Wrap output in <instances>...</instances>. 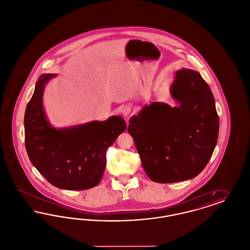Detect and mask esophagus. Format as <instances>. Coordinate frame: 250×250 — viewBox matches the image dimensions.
<instances>
[{
  "label": "esophagus",
  "mask_w": 250,
  "mask_h": 250,
  "mask_svg": "<svg viewBox=\"0 0 250 250\" xmlns=\"http://www.w3.org/2000/svg\"><path fill=\"white\" fill-rule=\"evenodd\" d=\"M122 112H123V114H124L125 117H127V116L130 114L131 107H129V106H125V107L123 108Z\"/></svg>",
  "instance_id": "esophagus-1"
}]
</instances>
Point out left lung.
Returning <instances> with one entry per match:
<instances>
[{
    "instance_id": "left-lung-1",
    "label": "left lung",
    "mask_w": 250,
    "mask_h": 250,
    "mask_svg": "<svg viewBox=\"0 0 250 250\" xmlns=\"http://www.w3.org/2000/svg\"><path fill=\"white\" fill-rule=\"evenodd\" d=\"M170 95L176 107L153 102L132 116L127 127L146 174L161 184L201 173L214 153L219 131L214 95L199 72L176 71Z\"/></svg>"
}]
</instances>
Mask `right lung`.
<instances>
[{"mask_svg": "<svg viewBox=\"0 0 250 250\" xmlns=\"http://www.w3.org/2000/svg\"><path fill=\"white\" fill-rule=\"evenodd\" d=\"M54 74H43L24 115L25 146L36 169L52 186L66 190L96 187L106 167V153L121 133L125 120L111 116L106 121L56 129L50 125L43 107L45 85Z\"/></svg>", "mask_w": 250, "mask_h": 250, "instance_id": "1", "label": "right lung"}]
</instances>
